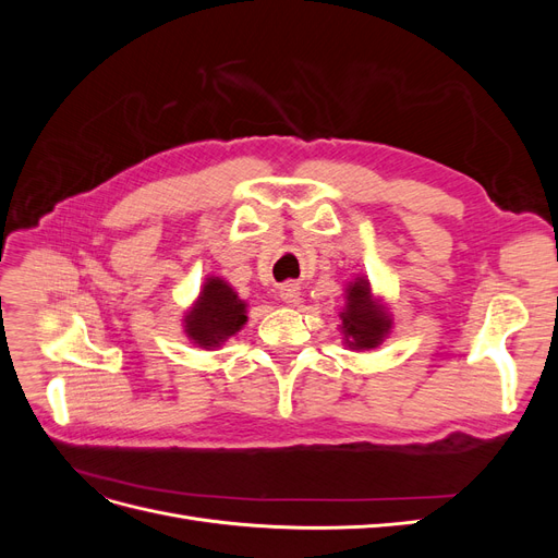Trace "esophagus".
<instances>
[{
    "label": "esophagus",
    "mask_w": 558,
    "mask_h": 558,
    "mask_svg": "<svg viewBox=\"0 0 558 558\" xmlns=\"http://www.w3.org/2000/svg\"><path fill=\"white\" fill-rule=\"evenodd\" d=\"M279 298L281 302H286V305H295V302L300 300V286L293 283V281H286L279 286Z\"/></svg>",
    "instance_id": "34e87169"
}]
</instances>
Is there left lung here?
Wrapping results in <instances>:
<instances>
[{
    "label": "left lung",
    "instance_id": "1",
    "mask_svg": "<svg viewBox=\"0 0 558 558\" xmlns=\"http://www.w3.org/2000/svg\"><path fill=\"white\" fill-rule=\"evenodd\" d=\"M342 318V340L351 351L377 349L393 328V314L388 312L386 302L373 293V283L367 277H356L344 289Z\"/></svg>",
    "mask_w": 558,
    "mask_h": 558
}]
</instances>
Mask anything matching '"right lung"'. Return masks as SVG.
Here are the masks:
<instances>
[{
	"label": "right lung",
	"instance_id": "obj_1",
	"mask_svg": "<svg viewBox=\"0 0 558 558\" xmlns=\"http://www.w3.org/2000/svg\"><path fill=\"white\" fill-rule=\"evenodd\" d=\"M246 302L223 279L209 275L199 286L193 305L185 310L181 324L191 344L214 351L223 347L246 324Z\"/></svg>",
	"mask_w": 558,
	"mask_h": 558
}]
</instances>
